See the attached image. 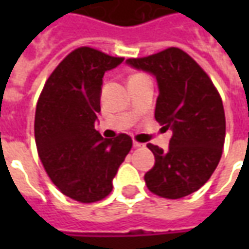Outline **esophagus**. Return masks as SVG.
Listing matches in <instances>:
<instances>
[{
  "mask_svg": "<svg viewBox=\"0 0 249 249\" xmlns=\"http://www.w3.org/2000/svg\"><path fill=\"white\" fill-rule=\"evenodd\" d=\"M133 147L134 148H140V147H144V144H141L139 141H133Z\"/></svg>",
  "mask_w": 249,
  "mask_h": 249,
  "instance_id": "1",
  "label": "esophagus"
}]
</instances>
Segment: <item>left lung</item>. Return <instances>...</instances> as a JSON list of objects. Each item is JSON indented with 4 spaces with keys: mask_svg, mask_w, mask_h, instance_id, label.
<instances>
[{
    "mask_svg": "<svg viewBox=\"0 0 249 249\" xmlns=\"http://www.w3.org/2000/svg\"><path fill=\"white\" fill-rule=\"evenodd\" d=\"M126 62L157 77L155 119L173 131L166 152L147 144L155 165L145 173V184L167 199L190 196L209 180L223 152L226 118L220 94L205 71L176 47Z\"/></svg>",
    "mask_w": 249,
    "mask_h": 249,
    "instance_id": "left-lung-1",
    "label": "left lung"
}]
</instances>
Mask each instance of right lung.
I'll return each instance as SVG.
<instances>
[{
  "label": "right lung",
  "mask_w": 249,
  "mask_h": 249,
  "mask_svg": "<svg viewBox=\"0 0 249 249\" xmlns=\"http://www.w3.org/2000/svg\"><path fill=\"white\" fill-rule=\"evenodd\" d=\"M123 59L90 47L76 48L53 69L37 101L34 137L40 160L58 190L82 204L109 196L133 145L127 134L104 140L94 129L104 73Z\"/></svg>",
  "instance_id": "obj_1"
}]
</instances>
